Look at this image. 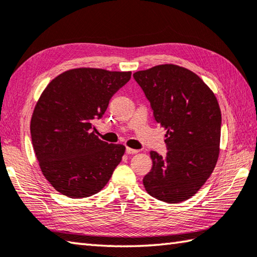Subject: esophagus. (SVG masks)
Wrapping results in <instances>:
<instances>
[{"mask_svg": "<svg viewBox=\"0 0 257 257\" xmlns=\"http://www.w3.org/2000/svg\"><path fill=\"white\" fill-rule=\"evenodd\" d=\"M125 153H127L128 155H133V154H137L138 151L134 150V149H130V147H127V149H125Z\"/></svg>", "mask_w": 257, "mask_h": 257, "instance_id": "1", "label": "esophagus"}]
</instances>
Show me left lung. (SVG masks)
<instances>
[{
	"label": "left lung",
	"instance_id": "1",
	"mask_svg": "<svg viewBox=\"0 0 257 257\" xmlns=\"http://www.w3.org/2000/svg\"><path fill=\"white\" fill-rule=\"evenodd\" d=\"M167 130V156L151 152L153 167L143 179L147 193L165 203L194 196L215 168L220 153L221 111L214 93L196 73L160 64L134 73Z\"/></svg>",
	"mask_w": 257,
	"mask_h": 257
}]
</instances>
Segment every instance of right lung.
<instances>
[{
    "instance_id": "1",
    "label": "right lung",
    "mask_w": 257,
    "mask_h": 257,
    "mask_svg": "<svg viewBox=\"0 0 257 257\" xmlns=\"http://www.w3.org/2000/svg\"><path fill=\"white\" fill-rule=\"evenodd\" d=\"M130 77V71L77 68L55 77L42 93L30 134L43 175L59 193L88 197L110 180L125 147L101 141L93 121Z\"/></svg>"
}]
</instances>
